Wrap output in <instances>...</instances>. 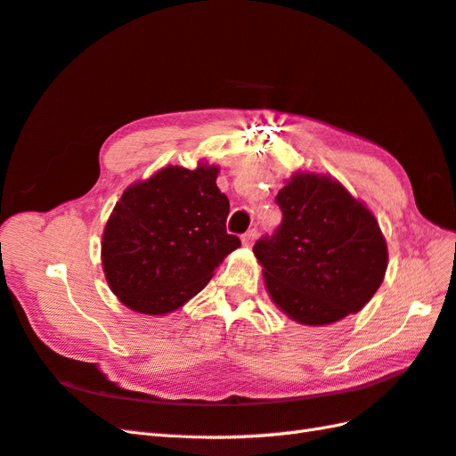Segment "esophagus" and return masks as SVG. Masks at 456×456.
Masks as SVG:
<instances>
[{
	"mask_svg": "<svg viewBox=\"0 0 456 456\" xmlns=\"http://www.w3.org/2000/svg\"><path fill=\"white\" fill-rule=\"evenodd\" d=\"M256 230L253 228V230H249V232H245L243 233V236H241V243L245 245V248H251V245H253V241L256 240Z\"/></svg>",
	"mask_w": 456,
	"mask_h": 456,
	"instance_id": "obj_1",
	"label": "esophagus"
}]
</instances>
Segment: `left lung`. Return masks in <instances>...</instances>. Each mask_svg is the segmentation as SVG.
<instances>
[{
  "label": "left lung",
  "instance_id": "8db88e82",
  "mask_svg": "<svg viewBox=\"0 0 456 456\" xmlns=\"http://www.w3.org/2000/svg\"><path fill=\"white\" fill-rule=\"evenodd\" d=\"M276 203L281 224L253 245L270 299L309 328L359 313L387 268L374 215L338 180L314 172H295Z\"/></svg>",
  "mask_w": 456,
  "mask_h": 456
}]
</instances>
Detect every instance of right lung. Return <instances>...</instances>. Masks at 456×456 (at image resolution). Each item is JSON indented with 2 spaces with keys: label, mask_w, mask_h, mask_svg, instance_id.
<instances>
[{
  "label": "right lung",
  "mask_w": 456,
  "mask_h": 456,
  "mask_svg": "<svg viewBox=\"0 0 456 456\" xmlns=\"http://www.w3.org/2000/svg\"><path fill=\"white\" fill-rule=\"evenodd\" d=\"M216 176L215 165H170L122 193L103 230L102 263L109 288L128 309L176 311L241 245L226 232L230 201Z\"/></svg>",
  "instance_id": "add662e5"
}]
</instances>
